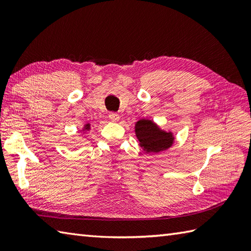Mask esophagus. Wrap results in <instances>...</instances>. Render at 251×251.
<instances>
[{
	"label": "esophagus",
	"instance_id": "34e87169",
	"mask_svg": "<svg viewBox=\"0 0 251 251\" xmlns=\"http://www.w3.org/2000/svg\"><path fill=\"white\" fill-rule=\"evenodd\" d=\"M109 117H110V120L112 122H119L120 121V115L117 113H114V112H111V113L109 114Z\"/></svg>",
	"mask_w": 251,
	"mask_h": 251
}]
</instances>
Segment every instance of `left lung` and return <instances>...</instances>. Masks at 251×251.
Here are the masks:
<instances>
[{
  "mask_svg": "<svg viewBox=\"0 0 251 251\" xmlns=\"http://www.w3.org/2000/svg\"><path fill=\"white\" fill-rule=\"evenodd\" d=\"M135 132L139 146L146 153H159L168 150L175 142L173 131L162 129L155 122L141 119L135 124Z\"/></svg>",
  "mask_w": 251,
  "mask_h": 251,
  "instance_id": "left-lung-1",
  "label": "left lung"
}]
</instances>
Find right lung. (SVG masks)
<instances>
[{"mask_svg":"<svg viewBox=\"0 0 251 251\" xmlns=\"http://www.w3.org/2000/svg\"><path fill=\"white\" fill-rule=\"evenodd\" d=\"M90 128H92V127H90V123H86V124H84V126L82 127V131L88 132L90 130Z\"/></svg>","mask_w":251,"mask_h":251,"instance_id":"add662e5","label":"right lung"}]
</instances>
